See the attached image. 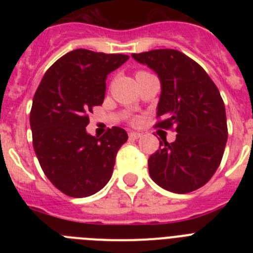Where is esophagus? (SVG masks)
Instances as JSON below:
<instances>
[{"label":"esophagus","mask_w":253,"mask_h":253,"mask_svg":"<svg viewBox=\"0 0 253 253\" xmlns=\"http://www.w3.org/2000/svg\"><path fill=\"white\" fill-rule=\"evenodd\" d=\"M140 137H142V134L137 133V131H130V133H129V138H130V139H138V138Z\"/></svg>","instance_id":"1"}]
</instances>
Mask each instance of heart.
<instances>
[{"label":"heart","instance_id":"1","mask_svg":"<svg viewBox=\"0 0 253 253\" xmlns=\"http://www.w3.org/2000/svg\"><path fill=\"white\" fill-rule=\"evenodd\" d=\"M140 72H144V71H139V72H138V73H140Z\"/></svg>","mask_w":253,"mask_h":253}]
</instances>
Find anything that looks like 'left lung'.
<instances>
[{
	"label": "left lung",
	"mask_w": 253,
	"mask_h": 253,
	"mask_svg": "<svg viewBox=\"0 0 253 253\" xmlns=\"http://www.w3.org/2000/svg\"><path fill=\"white\" fill-rule=\"evenodd\" d=\"M160 77L162 92L154 128L175 130L176 140H160L148 158L152 180L171 193L204 186L220 165L228 138L222 96L200 64L175 49L134 53Z\"/></svg>",
	"instance_id": "obj_1"
}]
</instances>
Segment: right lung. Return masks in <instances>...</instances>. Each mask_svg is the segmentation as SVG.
I'll list each match as a JSON object with an SVG mask.
<instances>
[{
	"mask_svg": "<svg viewBox=\"0 0 253 253\" xmlns=\"http://www.w3.org/2000/svg\"><path fill=\"white\" fill-rule=\"evenodd\" d=\"M128 58L76 49L51 64L38 86L30 111L35 154L49 181L71 198L100 191L128 140L119 126L100 138L86 131L88 114L104 102L107 75Z\"/></svg>",
	"mask_w": 253,
	"mask_h": 253,
	"instance_id": "right-lung-1",
	"label": "right lung"
}]
</instances>
